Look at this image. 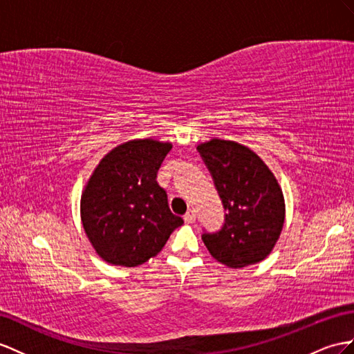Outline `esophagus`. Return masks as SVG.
I'll use <instances>...</instances> for the list:
<instances>
[{"label": "esophagus", "mask_w": 354, "mask_h": 354, "mask_svg": "<svg viewBox=\"0 0 354 354\" xmlns=\"http://www.w3.org/2000/svg\"><path fill=\"white\" fill-rule=\"evenodd\" d=\"M184 220H185V223H189V224L194 223V221H196V214H194V211L189 209V211L184 215Z\"/></svg>", "instance_id": "1"}]
</instances>
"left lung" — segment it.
Returning <instances> with one entry per match:
<instances>
[{
	"instance_id": "obj_1",
	"label": "left lung",
	"mask_w": 354,
	"mask_h": 354,
	"mask_svg": "<svg viewBox=\"0 0 354 354\" xmlns=\"http://www.w3.org/2000/svg\"><path fill=\"white\" fill-rule=\"evenodd\" d=\"M224 207V224L202 239L211 256L229 268L269 256L284 224V197L274 174L241 143L212 139L197 147Z\"/></svg>"
}]
</instances>
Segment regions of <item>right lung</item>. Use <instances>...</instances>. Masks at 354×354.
Masks as SVG:
<instances>
[{"label": "right lung", "instance_id": "1", "mask_svg": "<svg viewBox=\"0 0 354 354\" xmlns=\"http://www.w3.org/2000/svg\"><path fill=\"white\" fill-rule=\"evenodd\" d=\"M170 143L143 139L113 148L95 167L80 215L97 254L111 265L139 266L157 256L184 220L171 214L157 171Z\"/></svg>", "mask_w": 354, "mask_h": 354}]
</instances>
